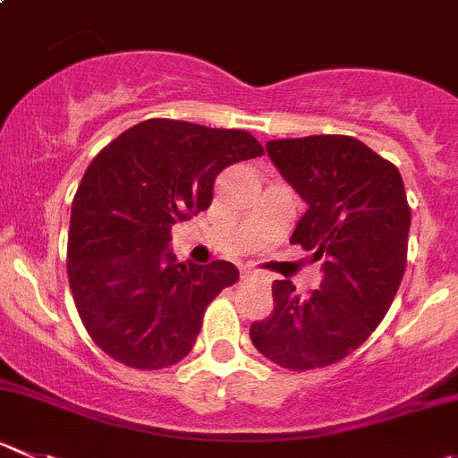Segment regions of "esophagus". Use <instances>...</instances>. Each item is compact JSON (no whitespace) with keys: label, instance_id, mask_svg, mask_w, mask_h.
<instances>
[{"label":"esophagus","instance_id":"34e87169","mask_svg":"<svg viewBox=\"0 0 458 458\" xmlns=\"http://www.w3.org/2000/svg\"><path fill=\"white\" fill-rule=\"evenodd\" d=\"M242 282H261V284H268V282H270V275L252 273V270H246V273H242Z\"/></svg>","mask_w":458,"mask_h":458}]
</instances>
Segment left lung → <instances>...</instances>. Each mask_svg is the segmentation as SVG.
I'll use <instances>...</instances> for the list:
<instances>
[{
	"mask_svg": "<svg viewBox=\"0 0 458 458\" xmlns=\"http://www.w3.org/2000/svg\"><path fill=\"white\" fill-rule=\"evenodd\" d=\"M279 174L306 201L291 243L315 250L324 279L301 297L275 279L270 318L250 340L275 365L318 369L347 358L387 315L407 266L411 212L401 172L352 136L266 143Z\"/></svg>",
	"mask_w": 458,
	"mask_h": 458,
	"instance_id": "1",
	"label": "left lung"
}]
</instances>
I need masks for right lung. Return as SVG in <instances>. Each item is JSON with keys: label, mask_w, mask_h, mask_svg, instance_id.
I'll return each instance as SVG.
<instances>
[{"label": "right lung", "mask_w": 458, "mask_h": 458, "mask_svg": "<svg viewBox=\"0 0 458 458\" xmlns=\"http://www.w3.org/2000/svg\"><path fill=\"white\" fill-rule=\"evenodd\" d=\"M264 148L243 130L149 118L98 152L71 203L66 273L98 347L134 369H165L192 352L208 304L237 266L179 264L172 225L212 203L215 179Z\"/></svg>", "instance_id": "1"}]
</instances>
